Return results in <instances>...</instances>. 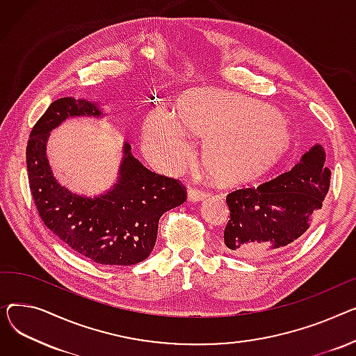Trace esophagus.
<instances>
[{
    "label": "esophagus",
    "mask_w": 356,
    "mask_h": 356,
    "mask_svg": "<svg viewBox=\"0 0 356 356\" xmlns=\"http://www.w3.org/2000/svg\"><path fill=\"white\" fill-rule=\"evenodd\" d=\"M186 193H188V200L190 201H201L208 197V193L198 190V188H194V186H188Z\"/></svg>",
    "instance_id": "esophagus-1"
}]
</instances>
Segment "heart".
I'll return each mask as SVG.
<instances>
[{"instance_id": "heart-1", "label": "heart", "mask_w": 356, "mask_h": 356, "mask_svg": "<svg viewBox=\"0 0 356 356\" xmlns=\"http://www.w3.org/2000/svg\"><path fill=\"white\" fill-rule=\"evenodd\" d=\"M184 131L204 140L205 170L221 184L263 177L293 145L287 122L270 104L221 90H194L181 96L178 118L162 109L146 118V155L161 168H182L191 158Z\"/></svg>"}]
</instances>
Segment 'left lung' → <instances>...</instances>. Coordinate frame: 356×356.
Segmentation results:
<instances>
[{
  "label": "left lung",
  "mask_w": 356,
  "mask_h": 356,
  "mask_svg": "<svg viewBox=\"0 0 356 356\" xmlns=\"http://www.w3.org/2000/svg\"><path fill=\"white\" fill-rule=\"evenodd\" d=\"M322 145H313L289 172L227 195L229 220L225 250L233 256L263 260L293 247L315 224L329 191L330 170Z\"/></svg>",
  "instance_id": "8db88e82"
}]
</instances>
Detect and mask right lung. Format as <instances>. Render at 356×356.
Segmentation results:
<instances>
[{"label":"right lung","instance_id":"obj_1","mask_svg":"<svg viewBox=\"0 0 356 356\" xmlns=\"http://www.w3.org/2000/svg\"><path fill=\"white\" fill-rule=\"evenodd\" d=\"M102 118L86 99L54 100L30 134L27 172L37 211L50 232L76 253L99 264L131 266L151 254L163 213L186 200L178 179L149 171L123 143L118 182L97 197L79 195L53 175L47 158L50 132L67 118Z\"/></svg>","mask_w":356,"mask_h":356}]
</instances>
